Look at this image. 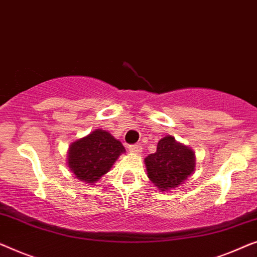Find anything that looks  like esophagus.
Masks as SVG:
<instances>
[{
    "instance_id": "34e87169",
    "label": "esophagus",
    "mask_w": 257,
    "mask_h": 257,
    "mask_svg": "<svg viewBox=\"0 0 257 257\" xmlns=\"http://www.w3.org/2000/svg\"><path fill=\"white\" fill-rule=\"evenodd\" d=\"M129 150L133 154H141L142 153V147L140 144H133V146H129Z\"/></svg>"
}]
</instances>
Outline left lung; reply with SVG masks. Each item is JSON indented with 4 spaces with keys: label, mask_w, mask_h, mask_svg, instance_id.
I'll list each match as a JSON object with an SVG mask.
<instances>
[{
    "label": "left lung",
    "mask_w": 257,
    "mask_h": 257,
    "mask_svg": "<svg viewBox=\"0 0 257 257\" xmlns=\"http://www.w3.org/2000/svg\"><path fill=\"white\" fill-rule=\"evenodd\" d=\"M148 177L161 191L176 189L192 175L196 156L191 148L165 136L157 144L156 153L146 157Z\"/></svg>",
    "instance_id": "left-lung-1"
}]
</instances>
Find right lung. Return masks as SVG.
<instances>
[{"label": "right lung", "mask_w": 257, "mask_h": 257, "mask_svg": "<svg viewBox=\"0 0 257 257\" xmlns=\"http://www.w3.org/2000/svg\"><path fill=\"white\" fill-rule=\"evenodd\" d=\"M123 153L125 149L120 141L106 130L95 129L89 135L71 143L67 165L75 178L93 185L109 171Z\"/></svg>", "instance_id": "right-lung-1"}]
</instances>
